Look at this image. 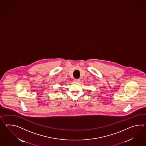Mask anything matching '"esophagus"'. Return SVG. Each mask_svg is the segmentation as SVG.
<instances>
[{"label": "esophagus", "mask_w": 146, "mask_h": 146, "mask_svg": "<svg viewBox=\"0 0 146 146\" xmlns=\"http://www.w3.org/2000/svg\"><path fill=\"white\" fill-rule=\"evenodd\" d=\"M80 81V79H74V82H79Z\"/></svg>", "instance_id": "1"}]
</instances>
